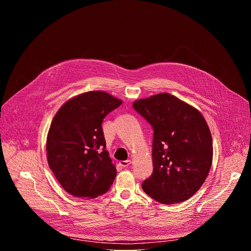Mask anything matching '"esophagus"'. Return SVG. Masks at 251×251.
I'll return each mask as SVG.
<instances>
[{
  "mask_svg": "<svg viewBox=\"0 0 251 251\" xmlns=\"http://www.w3.org/2000/svg\"><path fill=\"white\" fill-rule=\"evenodd\" d=\"M130 164H131V161H130V160H126V161H121V162H120V165H121L122 167H124V168H125V167H128Z\"/></svg>",
  "mask_w": 251,
  "mask_h": 251,
  "instance_id": "34e87169",
  "label": "esophagus"
}]
</instances>
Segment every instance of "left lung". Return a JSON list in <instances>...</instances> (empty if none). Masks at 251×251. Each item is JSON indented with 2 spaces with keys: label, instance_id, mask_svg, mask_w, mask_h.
Returning <instances> with one entry per match:
<instances>
[{
  "label": "left lung",
  "instance_id": "left-lung-1",
  "mask_svg": "<svg viewBox=\"0 0 251 251\" xmlns=\"http://www.w3.org/2000/svg\"><path fill=\"white\" fill-rule=\"evenodd\" d=\"M133 108L154 131V169L143 191L161 203L187 201L204 183L212 162V139L203 116L169 93L139 99Z\"/></svg>",
  "mask_w": 251,
  "mask_h": 251
}]
</instances>
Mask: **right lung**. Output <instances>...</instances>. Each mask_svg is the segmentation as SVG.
Returning a JSON list of instances; mask_svg holds the SVG:
<instances>
[{
    "label": "right lung",
    "instance_id": "right-lung-1",
    "mask_svg": "<svg viewBox=\"0 0 251 251\" xmlns=\"http://www.w3.org/2000/svg\"><path fill=\"white\" fill-rule=\"evenodd\" d=\"M122 100L89 91L66 101L56 112L47 139V157L60 186L77 198L94 199L108 191L116 176L102 130L105 116Z\"/></svg>",
    "mask_w": 251,
    "mask_h": 251
}]
</instances>
